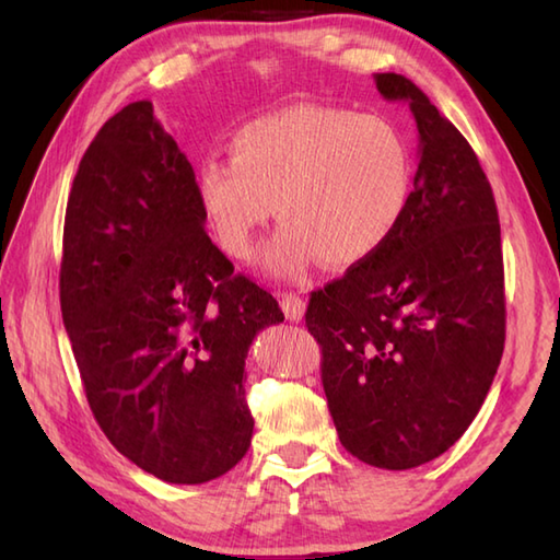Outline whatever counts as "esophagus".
Instances as JSON below:
<instances>
[{"label": "esophagus", "mask_w": 560, "mask_h": 560, "mask_svg": "<svg viewBox=\"0 0 560 560\" xmlns=\"http://www.w3.org/2000/svg\"><path fill=\"white\" fill-rule=\"evenodd\" d=\"M279 303H281L283 315H287L291 323H299V319H303V315H305V301L301 299L299 293L283 291V293H279Z\"/></svg>", "instance_id": "1"}]
</instances>
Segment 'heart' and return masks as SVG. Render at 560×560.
<instances>
[{
  "instance_id": "1",
  "label": "heart",
  "mask_w": 560,
  "mask_h": 560,
  "mask_svg": "<svg viewBox=\"0 0 560 560\" xmlns=\"http://www.w3.org/2000/svg\"><path fill=\"white\" fill-rule=\"evenodd\" d=\"M231 161H201L195 195L219 247L249 259L257 233L283 221L265 253L273 277H301L371 259L397 233L413 189L409 141L385 117L299 103L233 132Z\"/></svg>"
}]
</instances>
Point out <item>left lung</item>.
I'll use <instances>...</instances> for the list:
<instances>
[{"label": "left lung", "instance_id": "8db88e82", "mask_svg": "<svg viewBox=\"0 0 560 560\" xmlns=\"http://www.w3.org/2000/svg\"><path fill=\"white\" fill-rule=\"evenodd\" d=\"M407 101L419 171L397 233L311 293L307 331L341 445L380 469L443 455L489 395L505 343V279L493 189L477 153L401 74H375Z\"/></svg>", "mask_w": 560, "mask_h": 560}]
</instances>
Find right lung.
<instances>
[{"mask_svg": "<svg viewBox=\"0 0 560 560\" xmlns=\"http://www.w3.org/2000/svg\"><path fill=\"white\" fill-rule=\"evenodd\" d=\"M195 171L149 101L101 127L71 185L59 303L89 407L117 452L168 483L245 457L249 343L277 299L205 231Z\"/></svg>", "mask_w": 560, "mask_h": 560, "instance_id": "1", "label": "right lung"}]
</instances>
